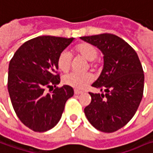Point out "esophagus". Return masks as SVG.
Here are the masks:
<instances>
[{
  "instance_id": "34e87169",
  "label": "esophagus",
  "mask_w": 153,
  "mask_h": 153,
  "mask_svg": "<svg viewBox=\"0 0 153 153\" xmlns=\"http://www.w3.org/2000/svg\"><path fill=\"white\" fill-rule=\"evenodd\" d=\"M81 93H83V91H79V90H74V94H75V95H79V94H81Z\"/></svg>"
}]
</instances>
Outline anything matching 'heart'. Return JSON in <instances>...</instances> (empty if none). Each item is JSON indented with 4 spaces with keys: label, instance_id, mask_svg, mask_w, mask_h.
<instances>
[{
    "label": "heart",
    "instance_id": "obj_1",
    "mask_svg": "<svg viewBox=\"0 0 153 153\" xmlns=\"http://www.w3.org/2000/svg\"><path fill=\"white\" fill-rule=\"evenodd\" d=\"M74 52L77 55L85 58V60L91 62L92 67L95 66L94 60L97 56V48L89 43H80L74 47ZM72 58L69 52L67 50H62L57 57V67L59 70L63 73L68 72L71 68ZM93 75L90 73L86 74H75L72 73L63 77V83L75 89L82 90L85 88L90 83L93 81Z\"/></svg>",
    "mask_w": 153,
    "mask_h": 153
}]
</instances>
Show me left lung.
I'll use <instances>...</instances> for the list:
<instances>
[{
  "label": "left lung",
  "mask_w": 153,
  "mask_h": 153,
  "mask_svg": "<svg viewBox=\"0 0 153 153\" xmlns=\"http://www.w3.org/2000/svg\"><path fill=\"white\" fill-rule=\"evenodd\" d=\"M102 51L103 68L91 85L105 94L89 92L85 110L89 123L104 133L122 128L134 116L142 99L144 72L138 55L127 42L110 33L80 37Z\"/></svg>",
  "instance_id": "1"
}]
</instances>
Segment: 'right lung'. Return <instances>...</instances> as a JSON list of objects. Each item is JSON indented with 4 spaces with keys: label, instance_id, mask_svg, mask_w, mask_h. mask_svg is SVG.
Here are the masks:
<instances>
[{
    "label": "right lung",
    "instance_id": "obj_1",
    "mask_svg": "<svg viewBox=\"0 0 153 153\" xmlns=\"http://www.w3.org/2000/svg\"><path fill=\"white\" fill-rule=\"evenodd\" d=\"M73 41V37L40 36L23 43L11 59L7 78L11 103L21 123L35 132L54 128L67 100L74 96L69 85L56 87L57 57ZM48 88H52L51 94L45 91Z\"/></svg>",
    "mask_w": 153,
    "mask_h": 153
}]
</instances>
